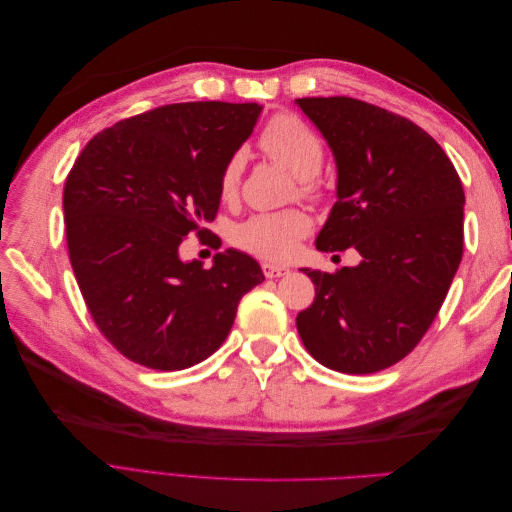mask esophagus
<instances>
[{
    "instance_id": "esophagus-1",
    "label": "esophagus",
    "mask_w": 512,
    "mask_h": 512,
    "mask_svg": "<svg viewBox=\"0 0 512 512\" xmlns=\"http://www.w3.org/2000/svg\"><path fill=\"white\" fill-rule=\"evenodd\" d=\"M262 273H265V277H282L288 275L290 269L284 265H273V262H262Z\"/></svg>"
}]
</instances>
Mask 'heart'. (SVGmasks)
Instances as JSON below:
<instances>
[{
	"label": "heart",
	"mask_w": 512,
	"mask_h": 512,
	"mask_svg": "<svg viewBox=\"0 0 512 512\" xmlns=\"http://www.w3.org/2000/svg\"><path fill=\"white\" fill-rule=\"evenodd\" d=\"M258 147L265 156L297 177V194L312 203L324 198L316 175L324 162V147L320 136L305 121L290 113H280L269 119L260 132ZM243 158L232 156L222 168L220 196L235 200L241 188ZM312 230V220L301 209H286L273 213H256L232 230V243L239 250L265 260H286L299 250V243Z\"/></svg>",
	"instance_id": "heart-1"
}]
</instances>
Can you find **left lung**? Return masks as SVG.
I'll use <instances>...</instances> for the list:
<instances>
[{"mask_svg": "<svg viewBox=\"0 0 512 512\" xmlns=\"http://www.w3.org/2000/svg\"><path fill=\"white\" fill-rule=\"evenodd\" d=\"M337 162V203L320 252L354 247L359 267L309 271L316 299L297 316L324 367L374 374L421 342L463 254V196L453 162L414 121L348 96L301 98Z\"/></svg>", "mask_w": 512, "mask_h": 512, "instance_id": "1", "label": "left lung"}]
</instances>
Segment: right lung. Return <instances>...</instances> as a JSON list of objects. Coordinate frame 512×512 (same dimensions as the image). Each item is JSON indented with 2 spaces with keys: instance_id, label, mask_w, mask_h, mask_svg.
I'll list each match as a JSON object with an SVG mask.
<instances>
[{
  "instance_id": "right-lung-1",
  "label": "right lung",
  "mask_w": 512,
  "mask_h": 512,
  "mask_svg": "<svg viewBox=\"0 0 512 512\" xmlns=\"http://www.w3.org/2000/svg\"><path fill=\"white\" fill-rule=\"evenodd\" d=\"M258 115L256 102L166 104L104 128L76 158L64 185L70 265L96 327L126 359L160 371L205 361L243 294L265 282L235 250L211 269L179 258L192 232L209 237L222 168Z\"/></svg>"
}]
</instances>
